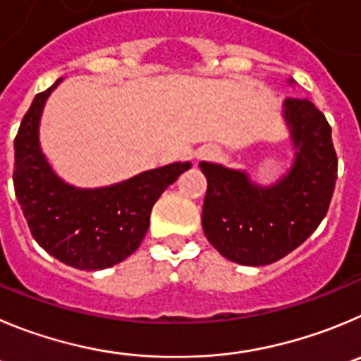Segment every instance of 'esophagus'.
<instances>
[{
  "mask_svg": "<svg viewBox=\"0 0 361 361\" xmlns=\"http://www.w3.org/2000/svg\"><path fill=\"white\" fill-rule=\"evenodd\" d=\"M215 157H219V149L215 146H203L196 151L197 160H212Z\"/></svg>",
  "mask_w": 361,
  "mask_h": 361,
  "instance_id": "34e87169",
  "label": "esophagus"
}]
</instances>
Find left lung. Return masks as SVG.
<instances>
[{"label": "left lung", "instance_id": "obj_1", "mask_svg": "<svg viewBox=\"0 0 361 361\" xmlns=\"http://www.w3.org/2000/svg\"><path fill=\"white\" fill-rule=\"evenodd\" d=\"M281 116L294 157L272 183H257L245 171L222 164H200L208 183L203 231L235 264L262 267L287 257L317 230L335 190L338 161L321 110L308 99L287 97Z\"/></svg>", "mask_w": 361, "mask_h": 361}]
</instances>
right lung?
<instances>
[{
	"mask_svg": "<svg viewBox=\"0 0 361 361\" xmlns=\"http://www.w3.org/2000/svg\"><path fill=\"white\" fill-rule=\"evenodd\" d=\"M63 78L37 94L13 140V188L30 231L44 251L80 271H101L139 249L153 204L192 167L173 161L104 187H76L63 180L40 146L46 101Z\"/></svg>",
	"mask_w": 361,
	"mask_h": 361,
	"instance_id": "1",
	"label": "right lung"
}]
</instances>
